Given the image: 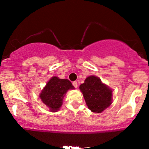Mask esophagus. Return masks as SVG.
Masks as SVG:
<instances>
[{
    "mask_svg": "<svg viewBox=\"0 0 149 149\" xmlns=\"http://www.w3.org/2000/svg\"><path fill=\"white\" fill-rule=\"evenodd\" d=\"M72 85L75 88H77V87H78V83H77V81H74V82H72Z\"/></svg>",
    "mask_w": 149,
    "mask_h": 149,
    "instance_id": "esophagus-1",
    "label": "esophagus"
}]
</instances>
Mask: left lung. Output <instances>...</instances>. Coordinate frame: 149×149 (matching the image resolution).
Here are the masks:
<instances>
[{"label":"left lung","instance_id":"left-lung-1","mask_svg":"<svg viewBox=\"0 0 149 149\" xmlns=\"http://www.w3.org/2000/svg\"><path fill=\"white\" fill-rule=\"evenodd\" d=\"M89 109L93 113H100L112 104V89L104 84L100 79L89 76L79 86Z\"/></svg>","mask_w":149,"mask_h":149}]
</instances>
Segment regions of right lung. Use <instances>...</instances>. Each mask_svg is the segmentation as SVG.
<instances>
[{
    "label": "right lung",
    "instance_id": "1",
    "mask_svg": "<svg viewBox=\"0 0 149 149\" xmlns=\"http://www.w3.org/2000/svg\"><path fill=\"white\" fill-rule=\"evenodd\" d=\"M73 89L74 87L68 79L53 77L42 90L39 97L51 111L57 112L62 107L63 98L67 91Z\"/></svg>",
    "mask_w": 149,
    "mask_h": 149
}]
</instances>
